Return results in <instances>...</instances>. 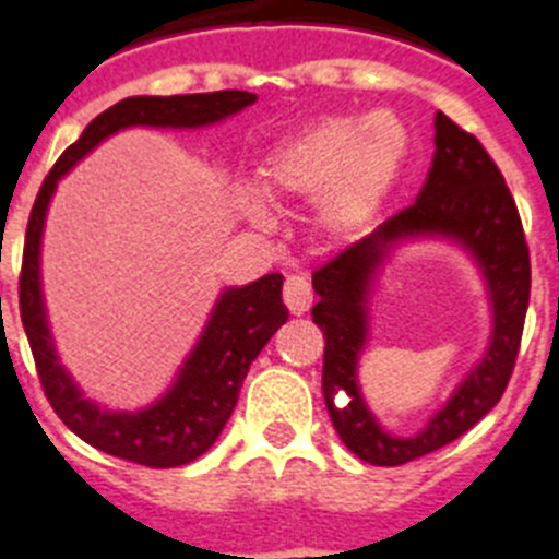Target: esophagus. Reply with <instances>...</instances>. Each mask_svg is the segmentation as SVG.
<instances>
[{
	"label": "esophagus",
	"instance_id": "34e87169",
	"mask_svg": "<svg viewBox=\"0 0 559 559\" xmlns=\"http://www.w3.org/2000/svg\"><path fill=\"white\" fill-rule=\"evenodd\" d=\"M314 292H311V281L306 275H289L284 284V304L289 306L292 314H306L311 309Z\"/></svg>",
	"mask_w": 559,
	"mask_h": 559
}]
</instances>
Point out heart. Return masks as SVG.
<instances>
[{
	"instance_id": "obj_1",
	"label": "heart",
	"mask_w": 559,
	"mask_h": 559,
	"mask_svg": "<svg viewBox=\"0 0 559 559\" xmlns=\"http://www.w3.org/2000/svg\"><path fill=\"white\" fill-rule=\"evenodd\" d=\"M409 158V130L390 110L367 117L314 119L270 144L255 178L270 200H317V225L350 239L379 217ZM253 223H267L259 198L248 200Z\"/></svg>"
}]
</instances>
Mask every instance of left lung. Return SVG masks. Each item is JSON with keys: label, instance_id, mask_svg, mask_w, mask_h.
Returning a JSON list of instances; mask_svg holds the SVG:
<instances>
[{"label": "left lung", "instance_id": "1", "mask_svg": "<svg viewBox=\"0 0 559 559\" xmlns=\"http://www.w3.org/2000/svg\"><path fill=\"white\" fill-rule=\"evenodd\" d=\"M412 241H449L475 261L491 304V340L452 399L412 438L386 432L366 406L358 361L369 338V298L391 253ZM530 248L515 200L474 135L435 114V160L415 205L381 223L311 275L314 323L325 336L323 399L340 440L359 460L392 467L449 445L504 395L530 306Z\"/></svg>", "mask_w": 559, "mask_h": 559}]
</instances>
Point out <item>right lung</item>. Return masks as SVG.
<instances>
[{"mask_svg": "<svg viewBox=\"0 0 559 559\" xmlns=\"http://www.w3.org/2000/svg\"><path fill=\"white\" fill-rule=\"evenodd\" d=\"M255 103L250 92L180 94V97H128L103 110L78 142L60 155L29 211L24 236L19 306L33 348L41 386L58 417L80 440L119 460L147 467H178L198 460L214 445L239 401V390L250 365L270 336L286 323L289 309L281 300L284 275L270 273L245 286L219 292L194 348L178 367L167 392L142 409H108L80 390L67 367L60 365L52 329L47 320L41 286V242L47 211L58 180L78 167L94 147L128 128L198 130L225 122Z\"/></svg>", "mask_w": 559, "mask_h": 559, "instance_id": "obj_1", "label": "right lung"}]
</instances>
